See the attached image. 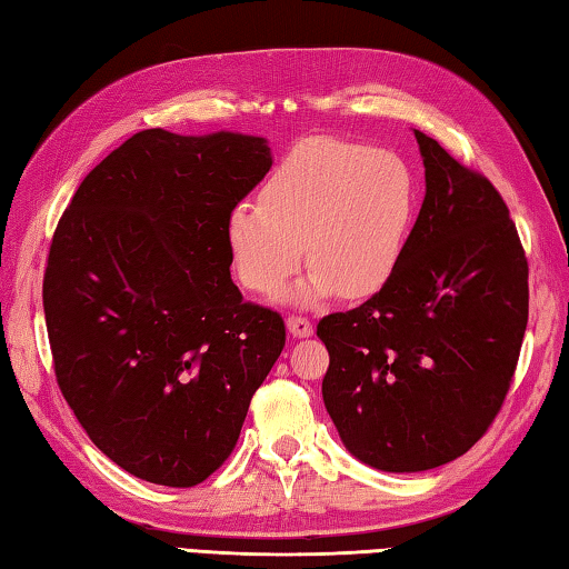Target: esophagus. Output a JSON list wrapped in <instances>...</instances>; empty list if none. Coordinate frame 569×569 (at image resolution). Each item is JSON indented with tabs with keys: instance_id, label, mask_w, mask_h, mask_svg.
I'll return each mask as SVG.
<instances>
[{
	"instance_id": "1",
	"label": "esophagus",
	"mask_w": 569,
	"mask_h": 569,
	"mask_svg": "<svg viewBox=\"0 0 569 569\" xmlns=\"http://www.w3.org/2000/svg\"><path fill=\"white\" fill-rule=\"evenodd\" d=\"M286 326H288V333H291L293 339H308V336L313 333L311 321L303 319V316H288Z\"/></svg>"
}]
</instances>
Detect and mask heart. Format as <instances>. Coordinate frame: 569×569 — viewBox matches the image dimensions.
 Masks as SVG:
<instances>
[{"mask_svg":"<svg viewBox=\"0 0 569 569\" xmlns=\"http://www.w3.org/2000/svg\"><path fill=\"white\" fill-rule=\"evenodd\" d=\"M417 206L419 182L401 156L326 134L278 160L261 203L230 208L226 240L250 291L276 293L306 253L313 271L293 291L298 303L369 298L399 268Z\"/></svg>","mask_w":569,"mask_h":569,"instance_id":"1","label":"heart"}]
</instances>
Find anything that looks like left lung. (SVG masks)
I'll return each mask as SVG.
<instances>
[{
	"label": "left lung",
	"mask_w": 569,
	"mask_h": 569,
	"mask_svg": "<svg viewBox=\"0 0 569 569\" xmlns=\"http://www.w3.org/2000/svg\"><path fill=\"white\" fill-rule=\"evenodd\" d=\"M427 192L401 263L369 301L323 316V403L381 471L447 465L485 437L522 349L527 258L502 196L413 130Z\"/></svg>",
	"instance_id": "left-lung-1"
}]
</instances>
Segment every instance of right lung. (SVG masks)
I'll use <instances>...</instances> for the list:
<instances>
[{"mask_svg":"<svg viewBox=\"0 0 569 569\" xmlns=\"http://www.w3.org/2000/svg\"><path fill=\"white\" fill-rule=\"evenodd\" d=\"M266 138L142 130L80 182L42 283L57 383L130 475L196 487L233 451L286 346L230 281L226 218L271 170Z\"/></svg>","mask_w":569,"mask_h":569,"instance_id":"obj_1","label":"right lung"}]
</instances>
